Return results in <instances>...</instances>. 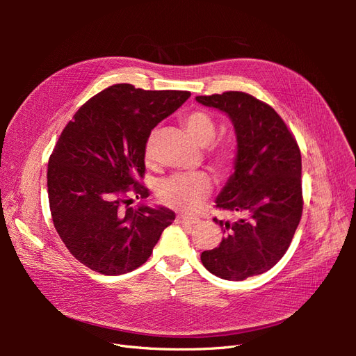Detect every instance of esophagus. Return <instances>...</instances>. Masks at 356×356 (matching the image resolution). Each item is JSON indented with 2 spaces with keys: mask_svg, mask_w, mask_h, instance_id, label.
I'll return each mask as SVG.
<instances>
[{
  "mask_svg": "<svg viewBox=\"0 0 356 356\" xmlns=\"http://www.w3.org/2000/svg\"><path fill=\"white\" fill-rule=\"evenodd\" d=\"M177 222H179V224H196V222H199V218L187 217V215H178Z\"/></svg>",
  "mask_w": 356,
  "mask_h": 356,
  "instance_id": "obj_1",
  "label": "esophagus"
}]
</instances>
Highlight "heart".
<instances>
[{
  "instance_id": "1",
  "label": "heart",
  "mask_w": 356,
  "mask_h": 356,
  "mask_svg": "<svg viewBox=\"0 0 356 356\" xmlns=\"http://www.w3.org/2000/svg\"><path fill=\"white\" fill-rule=\"evenodd\" d=\"M181 122L197 144L207 145L209 159L220 170H227L233 166L238 154V144L229 135L215 138L217 120L209 111L202 108L191 110L181 117ZM152 157L153 138H149L145 144V159L152 160ZM209 190L211 179L207 174H175L159 182L157 197L168 208L191 211L203 197H207Z\"/></svg>"
}]
</instances>
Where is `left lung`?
<instances>
[{
  "label": "left lung",
  "instance_id": "left-lung-1",
  "mask_svg": "<svg viewBox=\"0 0 356 356\" xmlns=\"http://www.w3.org/2000/svg\"><path fill=\"white\" fill-rule=\"evenodd\" d=\"M197 102L227 113L238 136L234 174L215 208L239 212L220 221L225 238L200 260L215 276L243 281L281 260L303 213L301 154L297 139L270 105L245 92L196 96Z\"/></svg>",
  "mask_w": 356,
  "mask_h": 356
}]
</instances>
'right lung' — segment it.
Instances as JSON below:
<instances>
[{
    "mask_svg": "<svg viewBox=\"0 0 356 356\" xmlns=\"http://www.w3.org/2000/svg\"><path fill=\"white\" fill-rule=\"evenodd\" d=\"M188 96L113 84L84 102L63 127L47 168L50 213L68 251L93 272L135 270L175 220L166 208L129 204L148 197L143 179L152 129Z\"/></svg>",
    "mask_w": 356,
    "mask_h": 356,
    "instance_id": "1",
    "label": "right lung"
}]
</instances>
